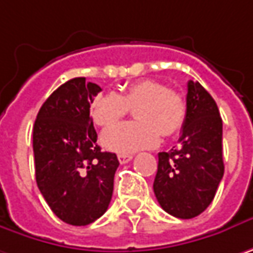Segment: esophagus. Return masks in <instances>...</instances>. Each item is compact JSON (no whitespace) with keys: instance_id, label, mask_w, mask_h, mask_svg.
Listing matches in <instances>:
<instances>
[{"instance_id":"34e87169","label":"esophagus","mask_w":253,"mask_h":253,"mask_svg":"<svg viewBox=\"0 0 253 253\" xmlns=\"http://www.w3.org/2000/svg\"><path fill=\"white\" fill-rule=\"evenodd\" d=\"M117 159H119V162H120L122 165H125V163H128V162L133 159V155H130V153H120V155L117 156Z\"/></svg>"}]
</instances>
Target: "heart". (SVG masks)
I'll return each instance as SVG.
<instances>
[{
  "mask_svg": "<svg viewBox=\"0 0 253 253\" xmlns=\"http://www.w3.org/2000/svg\"><path fill=\"white\" fill-rule=\"evenodd\" d=\"M134 109L137 122L126 123L106 131L103 144L114 152H134L153 147L160 136L170 137L185 123L186 100L174 90H169L156 80H139L130 83L122 94L106 93L94 98L91 116L100 127L110 128Z\"/></svg>",
  "mask_w": 253,
  "mask_h": 253,
  "instance_id": "b5f03b06",
  "label": "heart"
}]
</instances>
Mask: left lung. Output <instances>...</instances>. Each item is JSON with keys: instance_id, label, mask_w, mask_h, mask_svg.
Wrapping results in <instances>:
<instances>
[{"instance_id": "obj_1", "label": "left lung", "mask_w": 253, "mask_h": 253, "mask_svg": "<svg viewBox=\"0 0 253 253\" xmlns=\"http://www.w3.org/2000/svg\"><path fill=\"white\" fill-rule=\"evenodd\" d=\"M186 119L179 147L159 153L153 190L169 215L192 219L212 203L223 177L222 119L201 83H187Z\"/></svg>"}]
</instances>
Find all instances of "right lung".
Segmentation results:
<instances>
[{
    "instance_id": "add662e5",
    "label": "right lung",
    "mask_w": 253,
    "mask_h": 253,
    "mask_svg": "<svg viewBox=\"0 0 253 253\" xmlns=\"http://www.w3.org/2000/svg\"><path fill=\"white\" fill-rule=\"evenodd\" d=\"M101 88L71 79L41 106L33 128L37 186L63 222L85 226L107 211L119 160L101 152L90 104Z\"/></svg>"
}]
</instances>
